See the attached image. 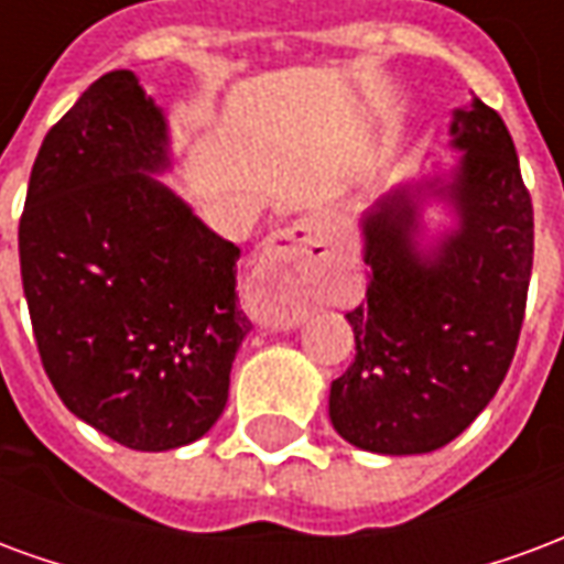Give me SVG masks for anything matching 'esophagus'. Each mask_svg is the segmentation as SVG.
<instances>
[{
    "instance_id": "34e87169",
    "label": "esophagus",
    "mask_w": 564,
    "mask_h": 564,
    "mask_svg": "<svg viewBox=\"0 0 564 564\" xmlns=\"http://www.w3.org/2000/svg\"><path fill=\"white\" fill-rule=\"evenodd\" d=\"M326 247H329L326 245V220H319V217H302L293 226L271 235L265 257L259 262L253 293L262 295L278 283H293V286L307 283V278L314 274V265L326 257ZM286 319L295 323L299 314Z\"/></svg>"
}]
</instances>
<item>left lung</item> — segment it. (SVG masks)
Returning <instances> with one entry per match:
<instances>
[{
	"mask_svg": "<svg viewBox=\"0 0 564 564\" xmlns=\"http://www.w3.org/2000/svg\"><path fill=\"white\" fill-rule=\"evenodd\" d=\"M447 174L390 189L359 220L371 265L347 314L356 359L332 380L329 420L354 447L414 456L477 420L508 375L532 278V196L505 120L477 96L453 111ZM457 226L423 246L422 208Z\"/></svg>",
	"mask_w": 564,
	"mask_h": 564,
	"instance_id": "8db88e82",
	"label": "left lung"
}]
</instances>
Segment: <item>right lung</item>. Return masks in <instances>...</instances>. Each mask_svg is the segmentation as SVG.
<instances>
[{
  "label": "right lung",
  "instance_id": "right-lung-1",
  "mask_svg": "<svg viewBox=\"0 0 564 564\" xmlns=\"http://www.w3.org/2000/svg\"><path fill=\"white\" fill-rule=\"evenodd\" d=\"M169 123L129 68L90 84L42 141L20 278L42 366L72 414L144 453L193 444L229 399L250 332L241 250L153 174Z\"/></svg>",
  "mask_w": 564,
  "mask_h": 564
}]
</instances>
